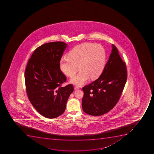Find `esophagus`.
I'll return each instance as SVG.
<instances>
[{
	"label": "esophagus",
	"instance_id": "1",
	"mask_svg": "<svg viewBox=\"0 0 154 154\" xmlns=\"http://www.w3.org/2000/svg\"><path fill=\"white\" fill-rule=\"evenodd\" d=\"M79 88V87L77 86H74V89L75 90H78Z\"/></svg>",
	"mask_w": 154,
	"mask_h": 154
}]
</instances>
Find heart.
Returning <instances> with one entry per match:
<instances>
[{
  "label": "heart",
  "mask_w": 154,
  "mask_h": 154,
  "mask_svg": "<svg viewBox=\"0 0 154 154\" xmlns=\"http://www.w3.org/2000/svg\"><path fill=\"white\" fill-rule=\"evenodd\" d=\"M106 53L101 45L86 43L75 46L70 51L68 57L61 58L59 67L61 71L68 77L78 74L70 79L77 85H82L89 78L95 79L102 74L106 64Z\"/></svg>",
  "instance_id": "1"
}]
</instances>
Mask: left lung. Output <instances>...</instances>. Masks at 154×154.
I'll return each mask as SVG.
<instances>
[{
  "label": "left lung",
  "mask_w": 154,
  "mask_h": 154,
  "mask_svg": "<svg viewBox=\"0 0 154 154\" xmlns=\"http://www.w3.org/2000/svg\"><path fill=\"white\" fill-rule=\"evenodd\" d=\"M112 49L102 74L95 81L83 87V110L93 116H102L112 109L120 98L127 79L125 63L117 48Z\"/></svg>",
  "instance_id": "obj_1"
}]
</instances>
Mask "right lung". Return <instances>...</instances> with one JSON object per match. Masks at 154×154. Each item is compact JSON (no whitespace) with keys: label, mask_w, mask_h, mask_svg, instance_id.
<instances>
[{"label":"right lung","mask_w":154,"mask_h":154,"mask_svg":"<svg viewBox=\"0 0 154 154\" xmlns=\"http://www.w3.org/2000/svg\"><path fill=\"white\" fill-rule=\"evenodd\" d=\"M67 45L62 42H54L37 48L25 70L28 98L36 110L48 119L64 113L74 90L72 84L61 86L67 78L60 69L59 62Z\"/></svg>","instance_id":"obj_1"}]
</instances>
